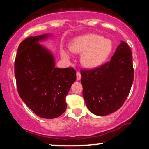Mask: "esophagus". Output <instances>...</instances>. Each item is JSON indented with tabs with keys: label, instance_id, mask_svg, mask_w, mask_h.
Returning a JSON list of instances; mask_svg holds the SVG:
<instances>
[{
	"label": "esophagus",
	"instance_id": "1",
	"mask_svg": "<svg viewBox=\"0 0 149 149\" xmlns=\"http://www.w3.org/2000/svg\"><path fill=\"white\" fill-rule=\"evenodd\" d=\"M76 79L77 80H80L81 79V75H80V73L78 72V71L76 73Z\"/></svg>",
	"mask_w": 149,
	"mask_h": 149
}]
</instances>
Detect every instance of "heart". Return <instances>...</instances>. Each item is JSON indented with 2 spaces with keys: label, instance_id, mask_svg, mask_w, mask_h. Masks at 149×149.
Returning <instances> with one entry per match:
<instances>
[{
  "label": "heart",
  "instance_id": "1",
  "mask_svg": "<svg viewBox=\"0 0 149 149\" xmlns=\"http://www.w3.org/2000/svg\"><path fill=\"white\" fill-rule=\"evenodd\" d=\"M110 39L100 35L88 33L80 36L71 40L69 49L73 53L80 54V64L85 68L93 69L102 65L109 57L113 49ZM61 56L69 59V54L65 49L61 50Z\"/></svg>",
  "mask_w": 149,
  "mask_h": 149
}]
</instances>
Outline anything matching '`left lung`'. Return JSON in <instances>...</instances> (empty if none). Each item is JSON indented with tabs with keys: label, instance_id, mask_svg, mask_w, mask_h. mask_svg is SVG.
<instances>
[{
	"label": "left lung",
	"instance_id": "8db88e82",
	"mask_svg": "<svg viewBox=\"0 0 149 149\" xmlns=\"http://www.w3.org/2000/svg\"><path fill=\"white\" fill-rule=\"evenodd\" d=\"M80 74L83 98L90 112L104 116L116 111L127 99L134 80L130 48L121 40L109 62Z\"/></svg>",
	"mask_w": 149,
	"mask_h": 149
}]
</instances>
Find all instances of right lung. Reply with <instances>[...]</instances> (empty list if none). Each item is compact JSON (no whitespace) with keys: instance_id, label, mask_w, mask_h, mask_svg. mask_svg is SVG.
I'll return each mask as SVG.
<instances>
[{"instance_id":"add662e5","label":"right lung","mask_w":149,"mask_h":149,"mask_svg":"<svg viewBox=\"0 0 149 149\" xmlns=\"http://www.w3.org/2000/svg\"><path fill=\"white\" fill-rule=\"evenodd\" d=\"M52 34L30 36L19 45L15 75L19 95L36 115L52 119L64 113L66 97L76 80L73 68L55 67L52 52L40 42Z\"/></svg>"}]
</instances>
